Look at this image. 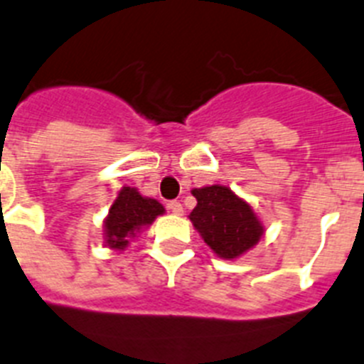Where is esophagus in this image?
Listing matches in <instances>:
<instances>
[{
  "label": "esophagus",
  "instance_id": "esophagus-1",
  "mask_svg": "<svg viewBox=\"0 0 364 364\" xmlns=\"http://www.w3.org/2000/svg\"><path fill=\"white\" fill-rule=\"evenodd\" d=\"M166 207H168L170 213L176 214V216H181L183 214V205L179 203V201H168V205H166Z\"/></svg>",
  "mask_w": 364,
  "mask_h": 364
}]
</instances>
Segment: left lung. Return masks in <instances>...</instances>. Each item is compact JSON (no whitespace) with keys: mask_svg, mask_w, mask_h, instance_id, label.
I'll return each instance as SVG.
<instances>
[{"mask_svg":"<svg viewBox=\"0 0 364 364\" xmlns=\"http://www.w3.org/2000/svg\"><path fill=\"white\" fill-rule=\"evenodd\" d=\"M198 205L191 213L192 225L220 258L232 260L255 247L264 235V225L251 205L229 186L210 185L194 188Z\"/></svg>","mask_w":364,"mask_h":364,"instance_id":"left-lung-1","label":"left lung"}]
</instances>
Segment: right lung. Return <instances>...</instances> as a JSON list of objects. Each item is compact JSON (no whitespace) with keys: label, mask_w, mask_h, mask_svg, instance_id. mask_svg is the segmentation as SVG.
<instances>
[{"label":"right lung","mask_w":364,"mask_h":364,"mask_svg":"<svg viewBox=\"0 0 364 364\" xmlns=\"http://www.w3.org/2000/svg\"><path fill=\"white\" fill-rule=\"evenodd\" d=\"M164 214V207L157 200L144 198L137 188L122 186L113 201L109 214L104 220V240L109 249L124 251L129 240L151 225V221Z\"/></svg>","instance_id":"add662e5"}]
</instances>
